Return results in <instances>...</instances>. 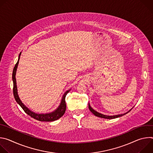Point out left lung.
<instances>
[{"mask_svg": "<svg viewBox=\"0 0 153 153\" xmlns=\"http://www.w3.org/2000/svg\"><path fill=\"white\" fill-rule=\"evenodd\" d=\"M88 108H89V109H90V111L93 113V114H94L96 116H97V117H101V118H104V119H115V118H117V117H121V116H124L125 114H127L129 111H130L131 110H130L129 111H128L127 113H124V114H119V115H116V116H106V115H104V114H100V113H98V112H97V111H96L95 110H94L91 107V106L90 105V104H88Z\"/></svg>", "mask_w": 153, "mask_h": 153, "instance_id": "obj_1", "label": "left lung"}]
</instances>
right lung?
<instances>
[{
    "label": "right lung",
    "mask_w": 153,
    "mask_h": 153,
    "mask_svg": "<svg viewBox=\"0 0 153 153\" xmlns=\"http://www.w3.org/2000/svg\"><path fill=\"white\" fill-rule=\"evenodd\" d=\"M21 53H20L19 56V59L16 63L15 66L13 69V94H14V97L15 98L16 101L19 104V105L22 107V108L23 109L24 111L29 116H30L31 117L39 120V121H42V122H52L57 120L60 117H61L64 113H65V111H66V102H65V97H66L67 94L70 91V90L67 91L66 93H65L62 97L60 105H59V108L57 109L56 110H55L54 112H52L51 113L48 114H36L31 111H30L28 108H27L23 103L21 102L20 100L18 94H17V86H16V70L18 66V63H19V60L20 59Z\"/></svg>",
    "instance_id": "right-lung-1"
}]
</instances>
